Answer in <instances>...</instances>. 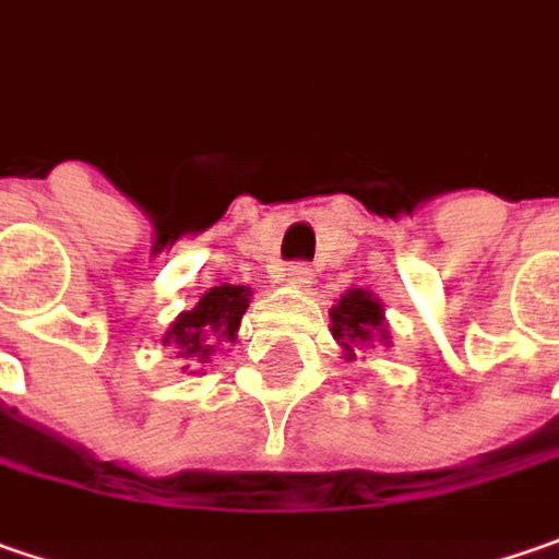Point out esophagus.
Here are the masks:
<instances>
[{
	"instance_id": "obj_1",
	"label": "esophagus",
	"mask_w": 559,
	"mask_h": 559,
	"mask_svg": "<svg viewBox=\"0 0 559 559\" xmlns=\"http://www.w3.org/2000/svg\"><path fill=\"white\" fill-rule=\"evenodd\" d=\"M284 281H287L290 287L309 290L312 281H316V272H312V265H306V262H290V265L284 269Z\"/></svg>"
}]
</instances>
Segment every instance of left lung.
<instances>
[{
    "instance_id": "1",
    "label": "left lung",
    "mask_w": 559,
    "mask_h": 559,
    "mask_svg": "<svg viewBox=\"0 0 559 559\" xmlns=\"http://www.w3.org/2000/svg\"><path fill=\"white\" fill-rule=\"evenodd\" d=\"M331 334L344 347L347 359H356V347H366L372 341L388 344L384 309L369 290L353 287L337 300V306H331Z\"/></svg>"
}]
</instances>
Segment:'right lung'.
Returning a JSON list of instances; mask_svg holds the SVG:
<instances>
[{
  "mask_svg": "<svg viewBox=\"0 0 559 559\" xmlns=\"http://www.w3.org/2000/svg\"><path fill=\"white\" fill-rule=\"evenodd\" d=\"M247 306H250V287L218 284L206 290L193 309H187L171 322L162 344H171L181 350V356L206 362L218 341H231V344L237 341V328Z\"/></svg>",
  "mask_w": 559,
  "mask_h": 559,
  "instance_id": "obj_1",
  "label": "right lung"
}]
</instances>
